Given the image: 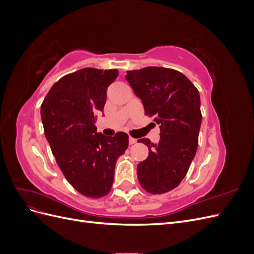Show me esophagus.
I'll list each match as a JSON object with an SVG mask.
<instances>
[{
  "label": "esophagus",
  "mask_w": 254,
  "mask_h": 254,
  "mask_svg": "<svg viewBox=\"0 0 254 254\" xmlns=\"http://www.w3.org/2000/svg\"><path fill=\"white\" fill-rule=\"evenodd\" d=\"M135 143H136V140L133 139V137H131V136H129V144H130V145H133V144H135Z\"/></svg>",
  "instance_id": "1"
}]
</instances>
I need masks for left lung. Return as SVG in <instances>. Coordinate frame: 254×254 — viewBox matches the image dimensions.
Segmentation results:
<instances>
[{"instance_id":"1","label":"left lung","mask_w":254,"mask_h":254,"mask_svg":"<svg viewBox=\"0 0 254 254\" xmlns=\"http://www.w3.org/2000/svg\"><path fill=\"white\" fill-rule=\"evenodd\" d=\"M126 79L145 114L160 126L158 144L137 140L149 150L137 164V180L150 194L167 193L179 186L196 155L202 120L199 92L186 75L167 67L127 71Z\"/></svg>"}]
</instances>
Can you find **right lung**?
Segmentation results:
<instances>
[{"instance_id": "add662e5", "label": "right lung", "mask_w": 254, "mask_h": 254, "mask_svg": "<svg viewBox=\"0 0 254 254\" xmlns=\"http://www.w3.org/2000/svg\"><path fill=\"white\" fill-rule=\"evenodd\" d=\"M118 70L84 67L61 77L41 105L47 140L65 179L81 195L101 198L109 193L117 160L128 147V134L107 137L96 132L107 88Z\"/></svg>"}]
</instances>
